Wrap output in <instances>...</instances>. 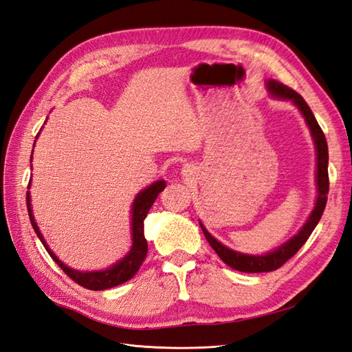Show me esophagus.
I'll list each match as a JSON object with an SVG mask.
<instances>
[{"label":"esophagus","mask_w":352,"mask_h":352,"mask_svg":"<svg viewBox=\"0 0 352 352\" xmlns=\"http://www.w3.org/2000/svg\"><path fill=\"white\" fill-rule=\"evenodd\" d=\"M184 172H188V168H186V167H184Z\"/></svg>","instance_id":"esophagus-1"}]
</instances>
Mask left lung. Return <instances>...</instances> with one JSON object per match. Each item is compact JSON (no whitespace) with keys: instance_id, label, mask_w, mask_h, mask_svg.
I'll list each match as a JSON object with an SVG mask.
<instances>
[{"instance_id":"left-lung-1","label":"left lung","mask_w":352,"mask_h":352,"mask_svg":"<svg viewBox=\"0 0 352 352\" xmlns=\"http://www.w3.org/2000/svg\"><path fill=\"white\" fill-rule=\"evenodd\" d=\"M265 89H267L270 97L274 100H282V101H291L298 111L301 113L304 120L310 129L313 142H314V150H316V188H317V197L314 202V208L310 212V216L307 217L305 223L298 230L295 235L279 245L278 248H274L269 252L261 254V255H252V254H243L235 250L228 248L226 245H223L220 241H217L211 233L199 221V226L204 232L206 239L211 245V248L217 252L219 257L225 261L229 267L245 272V273H263V272H273L279 269L287 260L298 252L302 245L310 238L311 232L317 226V223L320 221L322 214L327 202V194H329V175H327V164H329V151H327V142L322 127L318 126L316 117L308 107V104L304 101L300 94L295 92L294 89L287 88L286 85L274 80V79H265L264 80Z\"/></svg>"}]
</instances>
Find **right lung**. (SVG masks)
<instances>
[{
	"label": "right lung",
	"instance_id": "right-lung-1",
	"mask_svg": "<svg viewBox=\"0 0 352 352\" xmlns=\"http://www.w3.org/2000/svg\"><path fill=\"white\" fill-rule=\"evenodd\" d=\"M38 136H39V133L36 135L35 140H38ZM34 146H35V144H34ZM30 162H32V157H30ZM30 182H29L28 188H30ZM164 188H166L164 180H157V182H153L150 186L142 189L141 192H138V195L135 197V199L132 202V210H131V232H132L131 250L127 251V254H124L119 261H116L113 265H110V267L104 269V270H94V272H80L76 269H72V267H69V265L63 263L57 257V255L51 251L47 241L44 239V236H42V233L38 228V223L34 216V210H32L29 190L26 195V199H28L26 204H28L32 228H34L39 241L42 242V245H44L45 250L51 255V258L60 265L61 270L65 272L69 278H72L74 282L79 283L83 287H87V289L104 291V289H110V287L122 285L129 279H132L136 274V272L140 270L141 264L144 263V260L146 257V252H148V243H146V239L144 235V220L148 214V211H150L151 206L154 204V201L157 199L158 194L162 192Z\"/></svg>",
	"mask_w": 352,
	"mask_h": 352
}]
</instances>
